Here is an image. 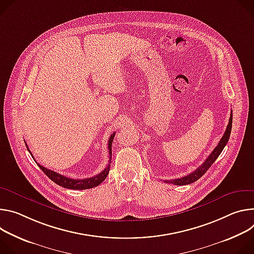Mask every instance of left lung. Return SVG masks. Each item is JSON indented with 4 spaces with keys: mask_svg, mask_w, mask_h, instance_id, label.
Returning a JSON list of instances; mask_svg holds the SVG:
<instances>
[{
    "mask_svg": "<svg viewBox=\"0 0 254 254\" xmlns=\"http://www.w3.org/2000/svg\"><path fill=\"white\" fill-rule=\"evenodd\" d=\"M231 128H232V111H231V116L229 118V123L227 125L226 131H225L224 135L222 136V138L220 140V142L215 147V149L212 151V153L208 156V158L205 160V162L202 165H200L198 168H196L194 172L190 173V175H188L184 178H181V179H175V180H170V181L166 180V181H164V183L174 184L176 186H185V185L192 184L195 181H198L200 178H202L206 174V172L209 170L210 166L218 158V156L221 154L224 147L226 146L228 140H229V137H230V134H231Z\"/></svg>",
    "mask_w": 254,
    "mask_h": 254,
    "instance_id": "left-lung-1",
    "label": "left lung"
}]
</instances>
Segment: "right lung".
Segmentation results:
<instances>
[{
    "label": "right lung",
    "mask_w": 254,
    "mask_h": 254,
    "mask_svg": "<svg viewBox=\"0 0 254 254\" xmlns=\"http://www.w3.org/2000/svg\"><path fill=\"white\" fill-rule=\"evenodd\" d=\"M114 137H115V132L110 136L109 141H108L109 161H108L107 167L105 168V170H104L102 173H100L99 175H97V176H95V177H93V178L83 179V180H74V179H70V178H67V177H65V176H63V175H61V174H59V173H56V172H53V171H51V170H47L46 167L40 165L39 163H37V164H38V166L40 167V170H41L52 182H54L56 185H59V186H61V187H63V188L70 189V190H87V189L95 188V187L99 186L100 184H102V183L106 180V178H107V176H108V174H109L110 166H111V159H112V143H113V139H114ZM25 144H26V147H27L28 151L30 152L31 156L33 157L32 153H31V151L29 150V148H28L26 142H25ZM33 159H35V158L33 157Z\"/></svg>",
    "instance_id": "obj_1"
}]
</instances>
